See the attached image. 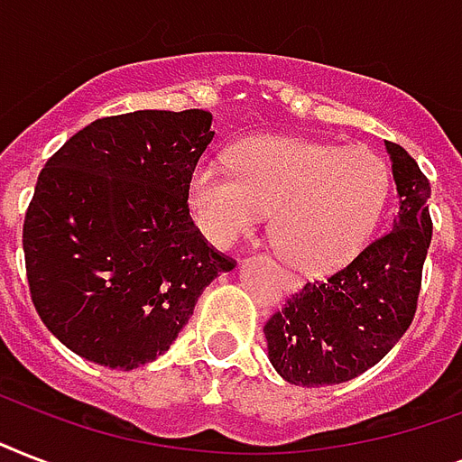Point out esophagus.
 I'll return each instance as SVG.
<instances>
[{
    "mask_svg": "<svg viewBox=\"0 0 462 462\" xmlns=\"http://www.w3.org/2000/svg\"><path fill=\"white\" fill-rule=\"evenodd\" d=\"M282 281H285V288H288V290H297V288H300V281H297V275L282 273Z\"/></svg>",
    "mask_w": 462,
    "mask_h": 462,
    "instance_id": "34e87169",
    "label": "esophagus"
}]
</instances>
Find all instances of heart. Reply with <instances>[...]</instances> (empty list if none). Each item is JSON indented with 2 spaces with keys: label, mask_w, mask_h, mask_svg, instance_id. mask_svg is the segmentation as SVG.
<instances>
[{
  "label": "heart",
  "mask_w": 462,
  "mask_h": 462,
  "mask_svg": "<svg viewBox=\"0 0 462 462\" xmlns=\"http://www.w3.org/2000/svg\"><path fill=\"white\" fill-rule=\"evenodd\" d=\"M391 194L386 160L369 148H340L288 136H256L220 160L196 162L189 206L216 246H232L273 210L275 249L290 266L323 273L366 245Z\"/></svg>",
  "instance_id": "1"
}]
</instances>
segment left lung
I'll use <instances>...</instances> for the list:
<instances>
[{"label":"left lung","mask_w":462,"mask_h":462,"mask_svg":"<svg viewBox=\"0 0 462 462\" xmlns=\"http://www.w3.org/2000/svg\"><path fill=\"white\" fill-rule=\"evenodd\" d=\"M398 189L393 230L343 268L304 282L263 326L275 372L295 386L343 383L386 357L415 319L431 242L430 180L386 141Z\"/></svg>","instance_id":"8db88e82"}]
</instances>
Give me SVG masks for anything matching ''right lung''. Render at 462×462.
I'll return each instance as SVG.
<instances>
[{
  "label": "right lung",
  "instance_id": "add662e5",
  "mask_svg": "<svg viewBox=\"0 0 462 462\" xmlns=\"http://www.w3.org/2000/svg\"><path fill=\"white\" fill-rule=\"evenodd\" d=\"M206 110L100 117L47 160L23 220L35 311L69 350L134 369L172 345L196 300L237 261L189 216Z\"/></svg>",
  "mask_w": 462,
  "mask_h": 462
}]
</instances>
